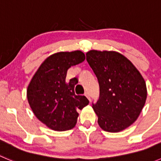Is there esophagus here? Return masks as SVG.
Masks as SVG:
<instances>
[{
	"mask_svg": "<svg viewBox=\"0 0 161 161\" xmlns=\"http://www.w3.org/2000/svg\"><path fill=\"white\" fill-rule=\"evenodd\" d=\"M85 96H86V97H87V98L89 99V100H90H90H91V99H90V93H89L88 92H85Z\"/></svg>",
	"mask_w": 161,
	"mask_h": 161,
	"instance_id": "obj_1",
	"label": "esophagus"
}]
</instances>
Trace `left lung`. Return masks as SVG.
Instances as JSON below:
<instances>
[{"label":"left lung","instance_id":"obj_1","mask_svg":"<svg viewBox=\"0 0 161 161\" xmlns=\"http://www.w3.org/2000/svg\"><path fill=\"white\" fill-rule=\"evenodd\" d=\"M86 61L100 86V97L92 108L98 124L109 132L121 131L136 121L146 100L147 86L132 63L115 51L92 50Z\"/></svg>","mask_w":161,"mask_h":161}]
</instances>
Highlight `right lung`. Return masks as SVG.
<instances>
[{
  "label": "right lung",
  "instance_id": "add662e5",
  "mask_svg": "<svg viewBox=\"0 0 161 161\" xmlns=\"http://www.w3.org/2000/svg\"><path fill=\"white\" fill-rule=\"evenodd\" d=\"M86 59L80 50L59 52L48 57L32 77L27 99L37 118L55 131H66L75 127L79 113L89 104L85 96L75 95L74 78L65 80L68 69Z\"/></svg>",
  "mask_w": 161,
  "mask_h": 161
}]
</instances>
